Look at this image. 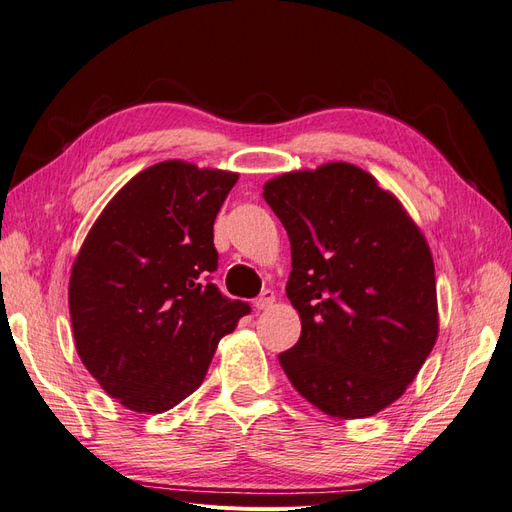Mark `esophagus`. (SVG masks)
<instances>
[{"label": "esophagus", "instance_id": "1", "mask_svg": "<svg viewBox=\"0 0 512 512\" xmlns=\"http://www.w3.org/2000/svg\"><path fill=\"white\" fill-rule=\"evenodd\" d=\"M273 301H275L273 290H265V292H262L260 297L254 301V307H256V309H267V307L273 305Z\"/></svg>", "mask_w": 512, "mask_h": 512}]
</instances>
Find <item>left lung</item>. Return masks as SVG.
Instances as JSON below:
<instances>
[{
    "mask_svg": "<svg viewBox=\"0 0 512 512\" xmlns=\"http://www.w3.org/2000/svg\"><path fill=\"white\" fill-rule=\"evenodd\" d=\"M262 190L288 232L286 297L301 318L282 369L324 414H378L404 395L438 339L427 239L391 192L348 162L284 173Z\"/></svg>",
    "mask_w": 512,
    "mask_h": 512,
    "instance_id": "8db88e82",
    "label": "left lung"
}]
</instances>
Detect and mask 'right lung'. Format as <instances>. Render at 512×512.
I'll return each mask as SVG.
<instances>
[{"mask_svg":"<svg viewBox=\"0 0 512 512\" xmlns=\"http://www.w3.org/2000/svg\"><path fill=\"white\" fill-rule=\"evenodd\" d=\"M239 175L166 160L141 170L91 226L72 265L76 352L121 406L160 414L205 380L250 305L209 282L213 222Z\"/></svg>","mask_w":512,"mask_h":512,"instance_id":"right-lung-1","label":"right lung"}]
</instances>
